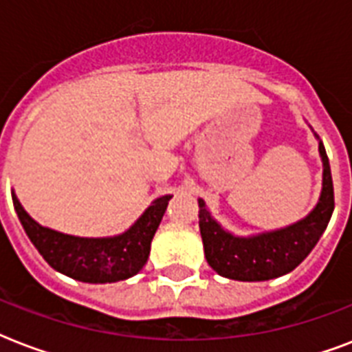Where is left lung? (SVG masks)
<instances>
[{
	"instance_id": "8db88e82",
	"label": "left lung",
	"mask_w": 352,
	"mask_h": 352,
	"mask_svg": "<svg viewBox=\"0 0 352 352\" xmlns=\"http://www.w3.org/2000/svg\"><path fill=\"white\" fill-rule=\"evenodd\" d=\"M323 186L320 201L307 217L294 225L239 237L226 232L199 199V228L204 256L215 272L237 281H267L292 272L316 246L334 210V188L327 153L320 142Z\"/></svg>"
}]
</instances>
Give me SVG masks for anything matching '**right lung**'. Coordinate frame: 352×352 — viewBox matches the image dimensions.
Listing matches in <instances>:
<instances>
[{"label": "right lung", "instance_id": "add662e5", "mask_svg": "<svg viewBox=\"0 0 352 352\" xmlns=\"http://www.w3.org/2000/svg\"><path fill=\"white\" fill-rule=\"evenodd\" d=\"M171 195L155 199L135 225L113 237H76L36 223L12 193L14 210L25 234L54 270L84 283H115L138 274Z\"/></svg>", "mask_w": 352, "mask_h": 352}]
</instances>
